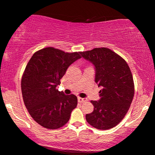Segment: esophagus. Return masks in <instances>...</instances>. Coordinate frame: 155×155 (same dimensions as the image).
<instances>
[{
    "mask_svg": "<svg viewBox=\"0 0 155 155\" xmlns=\"http://www.w3.org/2000/svg\"><path fill=\"white\" fill-rule=\"evenodd\" d=\"M78 101H79L80 103H84V102H86V101H87V99L81 98V97H78Z\"/></svg>",
    "mask_w": 155,
    "mask_h": 155,
    "instance_id": "esophagus-1",
    "label": "esophagus"
}]
</instances>
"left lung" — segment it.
Returning a JSON list of instances; mask_svg holds the SVG:
<instances>
[{"instance_id":"8db88e82","label":"left lung","mask_w":155,"mask_h":155,"mask_svg":"<svg viewBox=\"0 0 155 155\" xmlns=\"http://www.w3.org/2000/svg\"><path fill=\"white\" fill-rule=\"evenodd\" d=\"M80 54L94 65L95 82L101 87L100 99L91 101L94 111L86 114L87 121L99 130L114 128L124 119L134 97L130 68L122 57L108 48H95Z\"/></svg>"}]
</instances>
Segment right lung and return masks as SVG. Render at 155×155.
I'll return each instance as SVG.
<instances>
[{
	"instance_id": "1",
	"label": "right lung",
	"mask_w": 155,
	"mask_h": 155,
	"mask_svg": "<svg viewBox=\"0 0 155 155\" xmlns=\"http://www.w3.org/2000/svg\"><path fill=\"white\" fill-rule=\"evenodd\" d=\"M80 53L46 47L35 52L25 68L21 81L23 101L33 119L44 128L63 126L77 107L75 95H65L56 87L68 68L81 58Z\"/></svg>"
}]
</instances>
